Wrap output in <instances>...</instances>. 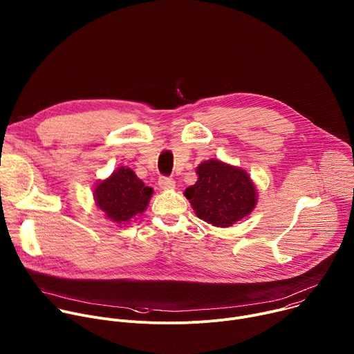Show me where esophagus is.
Instances as JSON below:
<instances>
[{
	"mask_svg": "<svg viewBox=\"0 0 354 354\" xmlns=\"http://www.w3.org/2000/svg\"><path fill=\"white\" fill-rule=\"evenodd\" d=\"M158 185H160V187H161V189H164V190H169V189H174V187H175V180H174L172 178L162 176V178H160Z\"/></svg>",
	"mask_w": 354,
	"mask_h": 354,
	"instance_id": "obj_1",
	"label": "esophagus"
}]
</instances>
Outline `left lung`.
<instances>
[{
	"label": "left lung",
	"instance_id": "1",
	"mask_svg": "<svg viewBox=\"0 0 354 354\" xmlns=\"http://www.w3.org/2000/svg\"><path fill=\"white\" fill-rule=\"evenodd\" d=\"M196 183L183 194L200 220L227 228L255 209L258 190L246 171L220 160H207L196 168Z\"/></svg>",
	"mask_w": 354,
	"mask_h": 354
}]
</instances>
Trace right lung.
<instances>
[{"label":"right lung","mask_w":354,"mask_h":354,"mask_svg":"<svg viewBox=\"0 0 354 354\" xmlns=\"http://www.w3.org/2000/svg\"><path fill=\"white\" fill-rule=\"evenodd\" d=\"M153 187L145 186L134 171L119 167L93 187L95 206L105 217L122 227L142 214L153 196Z\"/></svg>","instance_id":"right-lung-1"}]
</instances>
